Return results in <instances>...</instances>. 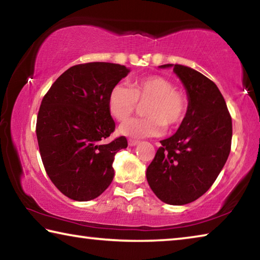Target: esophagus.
I'll list each match as a JSON object with an SVG mask.
<instances>
[{
	"mask_svg": "<svg viewBox=\"0 0 260 260\" xmlns=\"http://www.w3.org/2000/svg\"><path fill=\"white\" fill-rule=\"evenodd\" d=\"M136 144H139V141L138 140H134V139H128V146L131 147H134Z\"/></svg>",
	"mask_w": 260,
	"mask_h": 260,
	"instance_id": "esophagus-1",
	"label": "esophagus"
}]
</instances>
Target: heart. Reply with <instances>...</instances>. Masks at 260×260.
I'll return each mask as SVG.
<instances>
[{
    "mask_svg": "<svg viewBox=\"0 0 260 260\" xmlns=\"http://www.w3.org/2000/svg\"><path fill=\"white\" fill-rule=\"evenodd\" d=\"M147 102L143 109L147 117L124 121L119 126L120 134L131 138L157 136L164 128L178 127L188 111L187 95L175 88L170 79L157 74L135 79L131 88L121 83L114 85L108 98L110 113L120 121L128 118L139 103Z\"/></svg>",
    "mask_w": 260,
    "mask_h": 260,
    "instance_id": "obj_1",
    "label": "heart"
}]
</instances>
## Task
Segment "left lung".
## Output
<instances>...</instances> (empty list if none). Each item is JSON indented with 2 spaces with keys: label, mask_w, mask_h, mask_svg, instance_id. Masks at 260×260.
<instances>
[{
  "label": "left lung",
  "mask_w": 260,
  "mask_h": 260,
  "mask_svg": "<svg viewBox=\"0 0 260 260\" xmlns=\"http://www.w3.org/2000/svg\"><path fill=\"white\" fill-rule=\"evenodd\" d=\"M173 71L187 89L188 111L177 133L160 141L146 175L160 201L184 205L204 195L218 178L230 156L233 127L225 99L212 80L183 65L175 64Z\"/></svg>",
  "instance_id": "8db88e82"
}]
</instances>
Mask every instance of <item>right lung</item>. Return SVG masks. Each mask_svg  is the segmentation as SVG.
I'll list each match as a JSON object with an SVG mask.
<instances>
[{"mask_svg":"<svg viewBox=\"0 0 260 260\" xmlns=\"http://www.w3.org/2000/svg\"><path fill=\"white\" fill-rule=\"evenodd\" d=\"M128 72L119 64H78L43 96L37 119L41 159L51 182L69 199L94 200L112 182L114 156L127 148V140L104 142L116 128L108 98Z\"/></svg>","mask_w":260,"mask_h":260,"instance_id":"right-lung-1","label":"right lung"}]
</instances>
